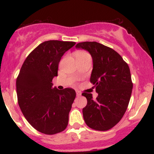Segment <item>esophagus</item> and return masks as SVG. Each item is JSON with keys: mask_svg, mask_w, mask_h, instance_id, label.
<instances>
[{"mask_svg": "<svg viewBox=\"0 0 154 154\" xmlns=\"http://www.w3.org/2000/svg\"><path fill=\"white\" fill-rule=\"evenodd\" d=\"M76 93H77V96H80V95H81V93L78 91H76Z\"/></svg>", "mask_w": 154, "mask_h": 154, "instance_id": "esophagus-1", "label": "esophagus"}]
</instances>
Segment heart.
Wrapping results in <instances>:
<instances>
[{
	"label": "heart",
	"instance_id": "heart-1",
	"mask_svg": "<svg viewBox=\"0 0 154 154\" xmlns=\"http://www.w3.org/2000/svg\"><path fill=\"white\" fill-rule=\"evenodd\" d=\"M76 59H79V58H82L85 57L86 56H89V54H87L86 52H84V51H79L76 54Z\"/></svg>",
	"mask_w": 154,
	"mask_h": 154
}]
</instances>
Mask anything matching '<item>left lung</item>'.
Wrapping results in <instances>:
<instances>
[{"mask_svg": "<svg viewBox=\"0 0 154 154\" xmlns=\"http://www.w3.org/2000/svg\"><path fill=\"white\" fill-rule=\"evenodd\" d=\"M76 48L88 51L93 58L91 83L98 93L93 99L91 93H82L87 98L83 118L89 128L106 131L117 124L128 109L132 84L128 64L116 51L97 42H82Z\"/></svg>", "mask_w": 154, "mask_h": 154, "instance_id": "1", "label": "left lung"}]
</instances>
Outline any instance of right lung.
<instances>
[{"instance_id": "1", "label": "right lung", "mask_w": 154, "mask_h": 154, "mask_svg": "<svg viewBox=\"0 0 154 154\" xmlns=\"http://www.w3.org/2000/svg\"><path fill=\"white\" fill-rule=\"evenodd\" d=\"M75 42L48 40L28 55L17 78L18 103L23 115L38 131L54 135L63 131L76 97L72 88L52 87L59 63Z\"/></svg>"}]
</instances>
